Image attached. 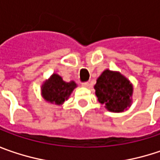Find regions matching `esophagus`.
Instances as JSON below:
<instances>
[{
	"instance_id": "34e87169",
	"label": "esophagus",
	"mask_w": 160,
	"mask_h": 160,
	"mask_svg": "<svg viewBox=\"0 0 160 160\" xmlns=\"http://www.w3.org/2000/svg\"><path fill=\"white\" fill-rule=\"evenodd\" d=\"M81 86L83 88H88L89 87V83L88 82H84V83H81Z\"/></svg>"
}]
</instances>
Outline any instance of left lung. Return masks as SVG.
<instances>
[{"mask_svg": "<svg viewBox=\"0 0 160 160\" xmlns=\"http://www.w3.org/2000/svg\"><path fill=\"white\" fill-rule=\"evenodd\" d=\"M94 88L98 102L110 112L122 113L132 106L133 86L119 72L105 70L98 78Z\"/></svg>", "mask_w": 160, "mask_h": 160, "instance_id": "obj_1", "label": "left lung"}]
</instances>
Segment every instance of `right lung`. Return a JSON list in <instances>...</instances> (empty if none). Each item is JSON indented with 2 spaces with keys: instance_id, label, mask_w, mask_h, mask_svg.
<instances>
[{
  "instance_id": "right-lung-1",
  "label": "right lung",
  "mask_w": 160,
  "mask_h": 160,
  "mask_svg": "<svg viewBox=\"0 0 160 160\" xmlns=\"http://www.w3.org/2000/svg\"><path fill=\"white\" fill-rule=\"evenodd\" d=\"M75 88H77L75 81L66 82L60 75L52 73L49 79L43 82L41 95L45 102L61 106L69 98Z\"/></svg>"
}]
</instances>
